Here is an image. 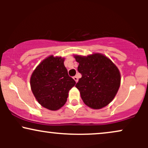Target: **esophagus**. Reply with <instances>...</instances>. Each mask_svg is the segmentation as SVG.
Instances as JSON below:
<instances>
[{
    "label": "esophagus",
    "mask_w": 148,
    "mask_h": 148,
    "mask_svg": "<svg viewBox=\"0 0 148 148\" xmlns=\"http://www.w3.org/2000/svg\"><path fill=\"white\" fill-rule=\"evenodd\" d=\"M73 79H74V81H76V83L78 82V80H79V79H78V76H74V77H73Z\"/></svg>",
    "instance_id": "obj_1"
}]
</instances>
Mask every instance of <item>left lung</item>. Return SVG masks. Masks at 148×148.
Here are the masks:
<instances>
[{
    "label": "left lung",
    "instance_id": "1",
    "mask_svg": "<svg viewBox=\"0 0 148 148\" xmlns=\"http://www.w3.org/2000/svg\"><path fill=\"white\" fill-rule=\"evenodd\" d=\"M79 62L81 79L76 85L84 103L93 109H100L114 99L121 81L120 72L110 58L99 53L87 56L74 55Z\"/></svg>",
    "mask_w": 148,
    "mask_h": 148
}]
</instances>
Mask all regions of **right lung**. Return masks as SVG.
Wrapping results in <instances>:
<instances>
[{
	"instance_id": "right-lung-1",
	"label": "right lung",
	"mask_w": 148,
	"mask_h": 148,
	"mask_svg": "<svg viewBox=\"0 0 148 148\" xmlns=\"http://www.w3.org/2000/svg\"><path fill=\"white\" fill-rule=\"evenodd\" d=\"M64 61V58L49 56L37 66L30 76V88L35 99L51 111L64 106L69 91L76 84L69 76Z\"/></svg>"
}]
</instances>
